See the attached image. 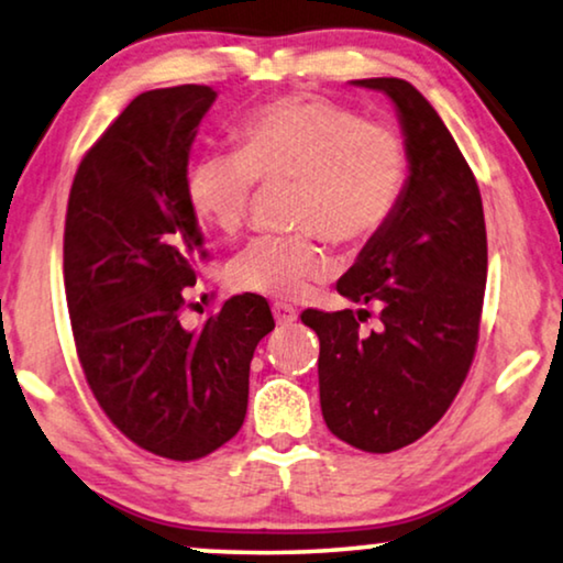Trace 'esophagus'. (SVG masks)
<instances>
[{
    "mask_svg": "<svg viewBox=\"0 0 563 563\" xmlns=\"http://www.w3.org/2000/svg\"><path fill=\"white\" fill-rule=\"evenodd\" d=\"M274 320L279 322V325H291V322L297 320V310L287 302H274Z\"/></svg>",
    "mask_w": 563,
    "mask_h": 563,
    "instance_id": "1",
    "label": "esophagus"
}]
</instances>
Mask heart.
I'll use <instances>...</instances> for the list:
<instances>
[{
  "label": "heart",
  "mask_w": 563,
  "mask_h": 563,
  "mask_svg": "<svg viewBox=\"0 0 563 563\" xmlns=\"http://www.w3.org/2000/svg\"><path fill=\"white\" fill-rule=\"evenodd\" d=\"M238 151H207L187 168V202L207 228L233 235L249 220L256 181H291V235L256 238L230 264V282L268 297H299L325 279L335 243L372 241L397 212L410 148L389 122L314 95L258 107L235 130Z\"/></svg>",
  "instance_id": "heart-1"
}]
</instances>
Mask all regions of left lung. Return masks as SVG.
Wrapping results in <instances>:
<instances>
[{
	"label": "left lung",
	"instance_id": "8db88e82",
	"mask_svg": "<svg viewBox=\"0 0 563 563\" xmlns=\"http://www.w3.org/2000/svg\"><path fill=\"white\" fill-rule=\"evenodd\" d=\"M397 107L410 176L391 220L338 279V291L379 307L305 310L320 338V407L330 433L368 453L426 435L464 384L479 341L487 228L476 179L426 97L405 79H358Z\"/></svg>",
	"mask_w": 563,
	"mask_h": 563
}]
</instances>
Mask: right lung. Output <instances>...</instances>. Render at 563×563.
I'll list each match as a JSON object with an SVG mask.
<instances>
[{"instance_id": "obj_1", "label": "right lung", "mask_w": 563, "mask_h": 563, "mask_svg": "<svg viewBox=\"0 0 563 563\" xmlns=\"http://www.w3.org/2000/svg\"><path fill=\"white\" fill-rule=\"evenodd\" d=\"M214 97L202 84L137 95L81 158L66 210V302L91 395L122 435L172 461L241 430L253 351L274 330L249 291L199 330L179 320L210 256L187 168Z\"/></svg>"}]
</instances>
